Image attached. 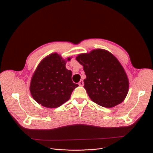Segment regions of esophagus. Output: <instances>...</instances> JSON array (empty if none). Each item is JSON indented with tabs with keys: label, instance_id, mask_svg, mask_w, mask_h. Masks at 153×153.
Segmentation results:
<instances>
[{
	"label": "esophagus",
	"instance_id": "esophagus-1",
	"mask_svg": "<svg viewBox=\"0 0 153 153\" xmlns=\"http://www.w3.org/2000/svg\"><path fill=\"white\" fill-rule=\"evenodd\" d=\"M79 86H83V85H84V83H83V81L82 80H80L79 82Z\"/></svg>",
	"mask_w": 153,
	"mask_h": 153
}]
</instances>
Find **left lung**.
Segmentation results:
<instances>
[{"label": "left lung", "mask_w": 153, "mask_h": 153, "mask_svg": "<svg viewBox=\"0 0 153 153\" xmlns=\"http://www.w3.org/2000/svg\"><path fill=\"white\" fill-rule=\"evenodd\" d=\"M78 62L86 75L84 88L97 104L111 108L122 103L129 89L126 74L117 58L109 51L94 50L79 54Z\"/></svg>", "instance_id": "left-lung-1"}]
</instances>
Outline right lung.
<instances>
[{"label":"right lung","instance_id":"obj_1","mask_svg":"<svg viewBox=\"0 0 153 153\" xmlns=\"http://www.w3.org/2000/svg\"><path fill=\"white\" fill-rule=\"evenodd\" d=\"M70 60L68 57L67 60ZM66 62L55 53L43 59L37 66L30 90L33 99L42 106L49 108L61 106L79 86L73 83L71 71L65 67Z\"/></svg>","mask_w":153,"mask_h":153}]
</instances>
